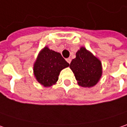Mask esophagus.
<instances>
[{
  "mask_svg": "<svg viewBox=\"0 0 127 127\" xmlns=\"http://www.w3.org/2000/svg\"><path fill=\"white\" fill-rule=\"evenodd\" d=\"M66 60H67V62L69 64L71 63V59H70V58H67V59H66Z\"/></svg>",
  "mask_w": 127,
  "mask_h": 127,
  "instance_id": "obj_1",
  "label": "esophagus"
}]
</instances>
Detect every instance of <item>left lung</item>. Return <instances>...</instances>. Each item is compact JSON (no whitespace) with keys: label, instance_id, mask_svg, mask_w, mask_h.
Listing matches in <instances>:
<instances>
[{"label":"left lung","instance_id":"obj_1","mask_svg":"<svg viewBox=\"0 0 127 127\" xmlns=\"http://www.w3.org/2000/svg\"><path fill=\"white\" fill-rule=\"evenodd\" d=\"M69 67L77 84L83 87L96 85L102 75L101 61L85 47H81L76 53V58L72 60Z\"/></svg>","mask_w":127,"mask_h":127}]
</instances>
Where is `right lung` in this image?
Masks as SVG:
<instances>
[{"label":"right lung","instance_id":"1","mask_svg":"<svg viewBox=\"0 0 127 127\" xmlns=\"http://www.w3.org/2000/svg\"><path fill=\"white\" fill-rule=\"evenodd\" d=\"M69 65L60 53L45 46L36 58L33 64V74L40 85L49 87L56 84L60 72Z\"/></svg>","mask_w":127,"mask_h":127}]
</instances>
